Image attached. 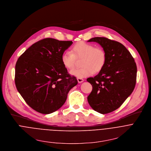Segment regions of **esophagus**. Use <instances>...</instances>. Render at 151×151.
<instances>
[{"label":"esophagus","instance_id":"34e87169","mask_svg":"<svg viewBox=\"0 0 151 151\" xmlns=\"http://www.w3.org/2000/svg\"><path fill=\"white\" fill-rule=\"evenodd\" d=\"M77 81L79 83H81L83 81H84V79H83L82 78H77Z\"/></svg>","mask_w":151,"mask_h":151}]
</instances>
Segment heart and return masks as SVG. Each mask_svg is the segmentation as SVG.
Here are the masks:
<instances>
[{
    "instance_id": "1",
    "label": "heart",
    "mask_w": 151,
    "mask_h": 151,
    "mask_svg": "<svg viewBox=\"0 0 151 151\" xmlns=\"http://www.w3.org/2000/svg\"><path fill=\"white\" fill-rule=\"evenodd\" d=\"M82 59L83 67L71 70L70 74L77 78H84L103 70L106 63L107 54L101 47H95L92 44L80 41L73 47L72 53L65 52L61 56L62 64L68 70L74 68L76 59Z\"/></svg>"
}]
</instances>
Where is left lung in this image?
Instances as JSON below:
<instances>
[{
    "label": "left lung",
    "mask_w": 151,
    "mask_h": 151,
    "mask_svg": "<svg viewBox=\"0 0 151 151\" xmlns=\"http://www.w3.org/2000/svg\"><path fill=\"white\" fill-rule=\"evenodd\" d=\"M107 54L103 70L93 77L87 78L92 86L88 101L96 111L107 114L118 109L135 88L137 66L126 47L121 43L104 37H95Z\"/></svg>",
    "instance_id": "1"
}]
</instances>
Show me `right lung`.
Returning a JSON list of instances; mask_svg holds the SVG:
<instances>
[{"label": "right lung", "mask_w": 151, "mask_h": 151, "mask_svg": "<svg viewBox=\"0 0 151 151\" xmlns=\"http://www.w3.org/2000/svg\"><path fill=\"white\" fill-rule=\"evenodd\" d=\"M71 41L45 38L32 44L15 65V83L26 103L33 110L50 114L65 103L71 89L77 85L61 60Z\"/></svg>", "instance_id": "add662e5"}]
</instances>
